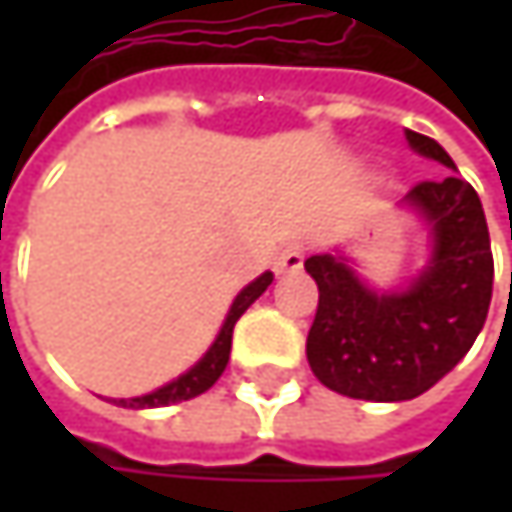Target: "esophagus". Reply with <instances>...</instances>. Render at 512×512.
Wrapping results in <instances>:
<instances>
[{
	"label": "esophagus",
	"instance_id": "obj_1",
	"mask_svg": "<svg viewBox=\"0 0 512 512\" xmlns=\"http://www.w3.org/2000/svg\"><path fill=\"white\" fill-rule=\"evenodd\" d=\"M305 246L302 243H287L281 252H278V260H275V272L278 275H284V272H296V269H302V263H305Z\"/></svg>",
	"mask_w": 512,
	"mask_h": 512
}]
</instances>
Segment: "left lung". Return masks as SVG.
<instances>
[{
	"mask_svg": "<svg viewBox=\"0 0 512 512\" xmlns=\"http://www.w3.org/2000/svg\"><path fill=\"white\" fill-rule=\"evenodd\" d=\"M409 145L448 168V151L406 130ZM433 228L430 266L400 293H376L358 281L344 257L305 260L320 302L308 332V364L314 376L356 400L397 403L433 388L457 367L480 335L495 263L480 198L457 174L421 180L403 198Z\"/></svg>",
	"mask_w": 512,
	"mask_h": 512,
	"instance_id": "left-lung-1",
	"label": "left lung"
}]
</instances>
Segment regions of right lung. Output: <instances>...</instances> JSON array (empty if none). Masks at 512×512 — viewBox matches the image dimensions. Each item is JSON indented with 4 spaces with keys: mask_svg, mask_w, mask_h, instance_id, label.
I'll list each match as a JSON object with an SVG mask.
<instances>
[{
    "mask_svg": "<svg viewBox=\"0 0 512 512\" xmlns=\"http://www.w3.org/2000/svg\"><path fill=\"white\" fill-rule=\"evenodd\" d=\"M269 284H272V272H263V275L255 278L249 287L240 290V296L234 299V305H231V311H228V317H225V326H222L219 338L213 341V347L204 353V358H201L195 367H189L183 376H177L174 382L156 388V391L145 394V397L121 400V406H127V409H156V406H171V403L192 400V397L204 394L207 388H213L216 379H219V376L225 373V367H228V358H231V338H234L237 320L246 314V308L255 302L257 296H260Z\"/></svg>",
    "mask_w": 512,
    "mask_h": 512,
    "instance_id": "obj_1",
    "label": "right lung"
}]
</instances>
